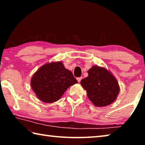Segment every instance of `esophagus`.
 Listing matches in <instances>:
<instances>
[{"label": "esophagus", "mask_w": 145, "mask_h": 145, "mask_svg": "<svg viewBox=\"0 0 145 145\" xmlns=\"http://www.w3.org/2000/svg\"><path fill=\"white\" fill-rule=\"evenodd\" d=\"M82 77H78V78H77V81L78 82H80V80H82Z\"/></svg>", "instance_id": "34e87169"}]
</instances>
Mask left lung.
I'll list each match as a JSON object with an SVG mask.
<instances>
[{
	"instance_id": "obj_1",
	"label": "left lung",
	"mask_w": 145,
	"mask_h": 145,
	"mask_svg": "<svg viewBox=\"0 0 145 145\" xmlns=\"http://www.w3.org/2000/svg\"><path fill=\"white\" fill-rule=\"evenodd\" d=\"M88 76L80 81L90 101L96 107H105L115 101L120 92L116 78L105 68L93 66Z\"/></svg>"
}]
</instances>
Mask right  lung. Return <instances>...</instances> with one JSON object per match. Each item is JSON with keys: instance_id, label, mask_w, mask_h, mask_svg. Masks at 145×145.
Listing matches in <instances>:
<instances>
[{"instance_id": "add662e5", "label": "right lung", "mask_w": 145, "mask_h": 145, "mask_svg": "<svg viewBox=\"0 0 145 145\" xmlns=\"http://www.w3.org/2000/svg\"><path fill=\"white\" fill-rule=\"evenodd\" d=\"M61 61L47 63L34 73L31 86L38 99L45 103L57 101L71 86L77 83Z\"/></svg>"}]
</instances>
